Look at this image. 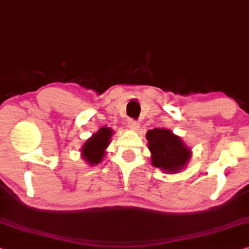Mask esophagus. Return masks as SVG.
Returning a JSON list of instances; mask_svg holds the SVG:
<instances>
[{
  "instance_id": "esophagus-1",
  "label": "esophagus",
  "mask_w": 249,
  "mask_h": 249,
  "mask_svg": "<svg viewBox=\"0 0 249 249\" xmlns=\"http://www.w3.org/2000/svg\"><path fill=\"white\" fill-rule=\"evenodd\" d=\"M128 127L130 129H133V130H137V129L139 128V122L133 120V119H130V120L128 121Z\"/></svg>"
}]
</instances>
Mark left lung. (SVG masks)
Wrapping results in <instances>:
<instances>
[{"instance_id": "left-lung-1", "label": "left lung", "mask_w": 249, "mask_h": 249, "mask_svg": "<svg viewBox=\"0 0 249 249\" xmlns=\"http://www.w3.org/2000/svg\"><path fill=\"white\" fill-rule=\"evenodd\" d=\"M148 148L151 153V163L155 167L166 173L178 172L187 163L191 156L181 138L167 129H153L147 132Z\"/></svg>"}]
</instances>
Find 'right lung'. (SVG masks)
Returning <instances> with one entry per match:
<instances>
[{"label":"right lung","mask_w":249,"mask_h":249,"mask_svg":"<svg viewBox=\"0 0 249 249\" xmlns=\"http://www.w3.org/2000/svg\"><path fill=\"white\" fill-rule=\"evenodd\" d=\"M111 136L112 130L110 128H101L83 146V158L91 165L101 163L104 156V150L109 146Z\"/></svg>","instance_id":"obj_1"}]
</instances>
